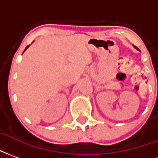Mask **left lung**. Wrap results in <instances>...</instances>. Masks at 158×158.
<instances>
[{
    "mask_svg": "<svg viewBox=\"0 0 158 158\" xmlns=\"http://www.w3.org/2000/svg\"><path fill=\"white\" fill-rule=\"evenodd\" d=\"M135 49H136V48H135Z\"/></svg>",
    "mask_w": 158,
    "mask_h": 158,
    "instance_id": "8db88e82",
    "label": "left lung"
}]
</instances>
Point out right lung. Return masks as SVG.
<instances>
[{
    "instance_id": "add662e5",
    "label": "right lung",
    "mask_w": 158,
    "mask_h": 158,
    "mask_svg": "<svg viewBox=\"0 0 158 158\" xmlns=\"http://www.w3.org/2000/svg\"><path fill=\"white\" fill-rule=\"evenodd\" d=\"M28 47H29V45H28V46H27V47H26V49H24V51H25V50H26V49H27V48H28ZM24 51H23V52H24Z\"/></svg>"
}]
</instances>
